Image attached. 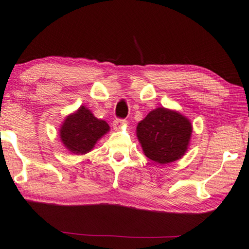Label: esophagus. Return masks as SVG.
I'll return each mask as SVG.
<instances>
[{"instance_id":"esophagus-1","label":"esophagus","mask_w":249,"mask_h":249,"mask_svg":"<svg viewBox=\"0 0 249 249\" xmlns=\"http://www.w3.org/2000/svg\"><path fill=\"white\" fill-rule=\"evenodd\" d=\"M125 123H126L125 120H118V118H116V120H114V122H113V128L115 129V131H118V129H121L122 127H123Z\"/></svg>"}]
</instances>
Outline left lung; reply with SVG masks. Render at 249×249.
<instances>
[{
  "label": "left lung",
  "instance_id": "8db88e82",
  "mask_svg": "<svg viewBox=\"0 0 249 249\" xmlns=\"http://www.w3.org/2000/svg\"><path fill=\"white\" fill-rule=\"evenodd\" d=\"M191 134L192 124L189 118L165 107L151 110L136 127V136L144 154L159 164H168L182 158Z\"/></svg>",
  "mask_w": 249,
  "mask_h": 249
}]
</instances>
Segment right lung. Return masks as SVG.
I'll list each match as a JSON object with an SVG mask.
<instances>
[{"label": "right lung", "mask_w": 249, "mask_h": 249, "mask_svg": "<svg viewBox=\"0 0 249 249\" xmlns=\"http://www.w3.org/2000/svg\"><path fill=\"white\" fill-rule=\"evenodd\" d=\"M108 131L109 126L105 121L95 117L86 106H80L65 118L59 136L67 150L79 155L90 152Z\"/></svg>", "instance_id": "1"}]
</instances>
